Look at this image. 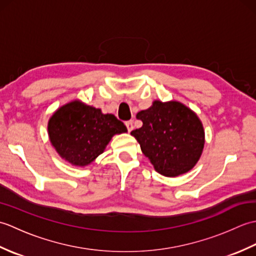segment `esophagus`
Segmentation results:
<instances>
[{"label":"esophagus","mask_w":256,"mask_h":256,"mask_svg":"<svg viewBox=\"0 0 256 256\" xmlns=\"http://www.w3.org/2000/svg\"><path fill=\"white\" fill-rule=\"evenodd\" d=\"M125 126H126V128H128V132H131L132 130L134 128L133 121H128V122H125Z\"/></svg>","instance_id":"obj_1"}]
</instances>
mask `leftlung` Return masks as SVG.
<instances>
[{"label":"left lung","instance_id":"8db88e82","mask_svg":"<svg viewBox=\"0 0 256 256\" xmlns=\"http://www.w3.org/2000/svg\"><path fill=\"white\" fill-rule=\"evenodd\" d=\"M136 118L143 126L131 134L157 172L176 177L196 165L204 148V132L190 108L176 101H155Z\"/></svg>","mask_w":256,"mask_h":256}]
</instances>
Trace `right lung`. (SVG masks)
Segmentation results:
<instances>
[{
	"label": "right lung",
	"mask_w": 256,
	"mask_h": 256,
	"mask_svg": "<svg viewBox=\"0 0 256 256\" xmlns=\"http://www.w3.org/2000/svg\"><path fill=\"white\" fill-rule=\"evenodd\" d=\"M126 126L113 114L80 101L62 106L50 118L48 134L62 158L76 166H86L103 153L114 134L126 132Z\"/></svg>",
	"instance_id": "obj_1"
}]
</instances>
